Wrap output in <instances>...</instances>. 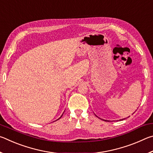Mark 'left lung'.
Instances as JSON below:
<instances>
[{
	"instance_id": "8db88e82",
	"label": "left lung",
	"mask_w": 153,
	"mask_h": 153,
	"mask_svg": "<svg viewBox=\"0 0 153 153\" xmlns=\"http://www.w3.org/2000/svg\"><path fill=\"white\" fill-rule=\"evenodd\" d=\"M96 116H97V115H96Z\"/></svg>"
}]
</instances>
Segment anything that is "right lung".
I'll use <instances>...</instances> for the list:
<instances>
[{
    "mask_svg": "<svg viewBox=\"0 0 153 153\" xmlns=\"http://www.w3.org/2000/svg\"><path fill=\"white\" fill-rule=\"evenodd\" d=\"M62 115H61V117H62ZM61 117H60V118H61ZM60 118H59V119H60ZM59 119H58V120H59Z\"/></svg>",
    "mask_w": 153,
    "mask_h": 153,
    "instance_id": "right-lung-1",
    "label": "right lung"
}]
</instances>
